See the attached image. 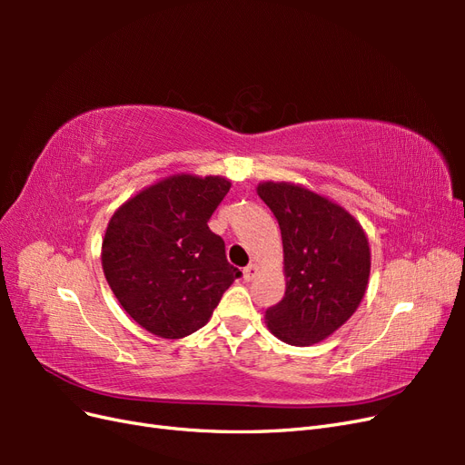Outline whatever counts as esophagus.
Listing matches in <instances>:
<instances>
[{"label": "esophagus", "instance_id": "obj_1", "mask_svg": "<svg viewBox=\"0 0 465 465\" xmlns=\"http://www.w3.org/2000/svg\"><path fill=\"white\" fill-rule=\"evenodd\" d=\"M242 275H244V279H246V281H252V279H254V277L258 275V265H256V263H250V265H246L244 270H242Z\"/></svg>", "mask_w": 465, "mask_h": 465}]
</instances>
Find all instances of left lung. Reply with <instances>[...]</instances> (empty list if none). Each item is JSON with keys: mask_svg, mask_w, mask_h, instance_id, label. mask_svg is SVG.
<instances>
[{"mask_svg": "<svg viewBox=\"0 0 465 465\" xmlns=\"http://www.w3.org/2000/svg\"><path fill=\"white\" fill-rule=\"evenodd\" d=\"M283 238L285 297L265 323L291 345L330 337L359 308L371 275V248L359 221L341 205L291 182H262Z\"/></svg>", "mask_w": 465, "mask_h": 465, "instance_id": "left-lung-1", "label": "left lung"}]
</instances>
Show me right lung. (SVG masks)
Returning <instances> with one entry per match:
<instances>
[{
	"label": "right lung",
	"mask_w": 465,
	"mask_h": 465,
	"mask_svg": "<svg viewBox=\"0 0 465 465\" xmlns=\"http://www.w3.org/2000/svg\"><path fill=\"white\" fill-rule=\"evenodd\" d=\"M231 190L223 176L174 174L112 215L103 270L118 302L147 331L180 340L209 322L223 292L242 273L207 227Z\"/></svg>",
	"instance_id": "1"
}]
</instances>
